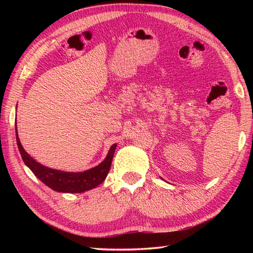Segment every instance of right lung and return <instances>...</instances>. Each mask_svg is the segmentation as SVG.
I'll return each instance as SVG.
<instances>
[{
	"instance_id": "1",
	"label": "right lung",
	"mask_w": 253,
	"mask_h": 253,
	"mask_svg": "<svg viewBox=\"0 0 253 253\" xmlns=\"http://www.w3.org/2000/svg\"><path fill=\"white\" fill-rule=\"evenodd\" d=\"M15 126V135H16V144H18L19 151L24 164L32 170V173L44 183L46 186L52 188L55 192H61V193H83V192L89 191L95 188L105 181L107 175L110 169L111 161H113L115 149L117 144H114L110 147L108 154L104 161L99 165L95 166L88 170L78 173L63 172V170L53 169L40 164L36 160L29 155L24 151V148L19 139L18 131Z\"/></svg>"
}]
</instances>
